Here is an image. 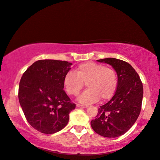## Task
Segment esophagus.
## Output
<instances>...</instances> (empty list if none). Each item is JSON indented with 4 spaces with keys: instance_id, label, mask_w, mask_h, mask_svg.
<instances>
[{
    "instance_id": "esophagus-1",
    "label": "esophagus",
    "mask_w": 160,
    "mask_h": 160,
    "mask_svg": "<svg viewBox=\"0 0 160 160\" xmlns=\"http://www.w3.org/2000/svg\"><path fill=\"white\" fill-rule=\"evenodd\" d=\"M77 107L78 108H88V105H80V104H77Z\"/></svg>"
}]
</instances>
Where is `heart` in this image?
Returning a JSON list of instances; mask_svg holds the SVG:
<instances>
[{"instance_id": "heart-1", "label": "heart", "mask_w": 160, "mask_h": 160, "mask_svg": "<svg viewBox=\"0 0 160 160\" xmlns=\"http://www.w3.org/2000/svg\"><path fill=\"white\" fill-rule=\"evenodd\" d=\"M88 87L79 97L83 104H90L101 98L105 101L112 98L118 86V75L114 69L103 64L88 62L79 65L73 72H67L63 84L67 94L77 96L84 86Z\"/></svg>"}]
</instances>
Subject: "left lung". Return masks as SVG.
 Returning a JSON list of instances; mask_svg holds the SVG:
<instances>
[{
  "label": "left lung",
  "instance_id": "1",
  "mask_svg": "<svg viewBox=\"0 0 160 160\" xmlns=\"http://www.w3.org/2000/svg\"><path fill=\"white\" fill-rule=\"evenodd\" d=\"M97 61L112 66L118 74V86L112 98L100 106L90 124L100 136L116 138L125 134L140 115L143 98L142 83L129 63L116 58Z\"/></svg>",
  "mask_w": 160,
  "mask_h": 160
}]
</instances>
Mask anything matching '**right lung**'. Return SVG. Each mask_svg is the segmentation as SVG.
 Segmentation results:
<instances>
[{"mask_svg":"<svg viewBox=\"0 0 160 160\" xmlns=\"http://www.w3.org/2000/svg\"><path fill=\"white\" fill-rule=\"evenodd\" d=\"M70 65L60 60H38L21 77L20 106L28 122L41 133L52 134L62 130L76 107L63 89V77Z\"/></svg>","mask_w":160,"mask_h":160,"instance_id":"obj_1","label":"right lung"}]
</instances>
